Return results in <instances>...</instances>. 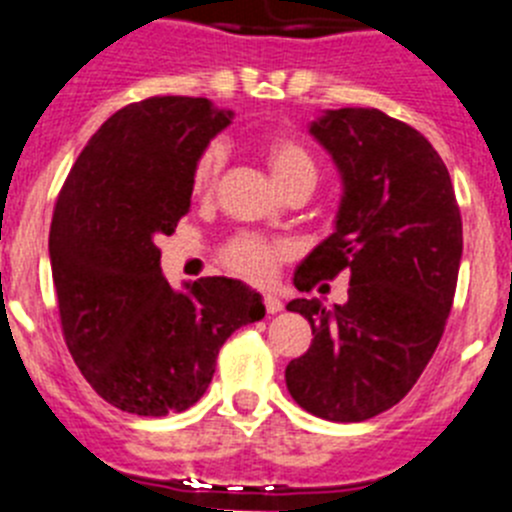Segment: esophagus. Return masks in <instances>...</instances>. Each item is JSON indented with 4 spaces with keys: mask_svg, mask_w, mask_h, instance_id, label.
<instances>
[{
    "mask_svg": "<svg viewBox=\"0 0 512 512\" xmlns=\"http://www.w3.org/2000/svg\"><path fill=\"white\" fill-rule=\"evenodd\" d=\"M264 307L269 315H277V312L282 310V302H279V297H274V295H264Z\"/></svg>",
    "mask_w": 512,
    "mask_h": 512,
    "instance_id": "esophagus-1",
    "label": "esophagus"
}]
</instances>
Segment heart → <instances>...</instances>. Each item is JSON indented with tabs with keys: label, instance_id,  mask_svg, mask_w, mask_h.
I'll return each instance as SVG.
<instances>
[{
	"label": "heart",
	"instance_id": "heart-1",
	"mask_svg": "<svg viewBox=\"0 0 512 512\" xmlns=\"http://www.w3.org/2000/svg\"><path fill=\"white\" fill-rule=\"evenodd\" d=\"M261 153H264V161L269 166L274 182L279 184V189H289L292 184L300 182H318V164H315V156L310 153V148L302 143L300 138L287 133H269L261 138ZM225 164V151L223 146L210 143L200 151L197 161L192 166V176H189V187L192 194L202 197V194H210L212 187L220 179V171ZM223 264L228 266L233 274H238L241 279L253 284H266L274 279L279 264L287 259V243L282 241H269V238H261V235L241 233L233 235L228 243L223 246L220 253Z\"/></svg>",
	"mask_w": 512,
	"mask_h": 512
}]
</instances>
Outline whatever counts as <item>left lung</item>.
Listing matches in <instances>:
<instances>
[{"label": "left lung", "instance_id": "1", "mask_svg": "<svg viewBox=\"0 0 512 512\" xmlns=\"http://www.w3.org/2000/svg\"><path fill=\"white\" fill-rule=\"evenodd\" d=\"M343 176L336 233L300 264L310 292L348 274V302L325 310L292 300L312 343L284 372L300 408L336 423L390 410L413 390L443 336L461 261V212L436 148L374 107L330 110L312 122Z\"/></svg>", "mask_w": 512, "mask_h": 512}]
</instances>
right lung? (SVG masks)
I'll return each instance as SVG.
<instances>
[{
    "label": "right lung",
    "mask_w": 512,
    "mask_h": 512,
    "mask_svg": "<svg viewBox=\"0 0 512 512\" xmlns=\"http://www.w3.org/2000/svg\"><path fill=\"white\" fill-rule=\"evenodd\" d=\"M205 97H148L89 138L53 207L51 271L63 341L92 390L161 418L205 395L230 333L264 318L259 292L205 277L174 292L158 235L187 215L202 148L230 125Z\"/></svg>",
    "instance_id": "1"
}]
</instances>
